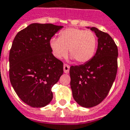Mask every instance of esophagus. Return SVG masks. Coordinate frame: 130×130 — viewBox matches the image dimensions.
<instances>
[{
  "label": "esophagus",
  "instance_id": "34e87169",
  "mask_svg": "<svg viewBox=\"0 0 130 130\" xmlns=\"http://www.w3.org/2000/svg\"><path fill=\"white\" fill-rule=\"evenodd\" d=\"M69 69L70 66L68 64H63V71L65 74H69Z\"/></svg>",
  "mask_w": 130,
  "mask_h": 130
}]
</instances>
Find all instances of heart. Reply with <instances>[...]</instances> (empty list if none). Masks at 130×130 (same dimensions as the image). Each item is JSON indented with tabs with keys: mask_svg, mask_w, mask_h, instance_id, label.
I'll list each match as a JSON object with an SVG mask.
<instances>
[{
	"mask_svg": "<svg viewBox=\"0 0 130 130\" xmlns=\"http://www.w3.org/2000/svg\"><path fill=\"white\" fill-rule=\"evenodd\" d=\"M50 46L53 55L62 59L69 52L78 63H86L93 57L97 47V38L93 32L69 27L61 31L59 38H52Z\"/></svg>",
	"mask_w": 130,
	"mask_h": 130,
	"instance_id": "b5f03b06",
	"label": "heart"
}]
</instances>
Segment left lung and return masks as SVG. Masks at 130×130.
<instances>
[{
	"mask_svg": "<svg viewBox=\"0 0 130 130\" xmlns=\"http://www.w3.org/2000/svg\"><path fill=\"white\" fill-rule=\"evenodd\" d=\"M98 37V49L89 61L70 67L73 98L84 108H92L104 100L113 84L118 71V46L108 33L88 27Z\"/></svg>",
	"mask_w": 130,
	"mask_h": 130,
	"instance_id": "obj_1",
	"label": "left lung"
}]
</instances>
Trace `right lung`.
Returning a JSON list of instances; mask_svg holds the SVG:
<instances>
[{"mask_svg": "<svg viewBox=\"0 0 130 130\" xmlns=\"http://www.w3.org/2000/svg\"><path fill=\"white\" fill-rule=\"evenodd\" d=\"M63 26L32 23L14 38L9 54L12 88L25 103L42 108L53 98L52 88L63 74V63L52 53L50 42Z\"/></svg>", "mask_w": 130, "mask_h": 130, "instance_id": "add662e5", "label": "right lung"}]
</instances>
